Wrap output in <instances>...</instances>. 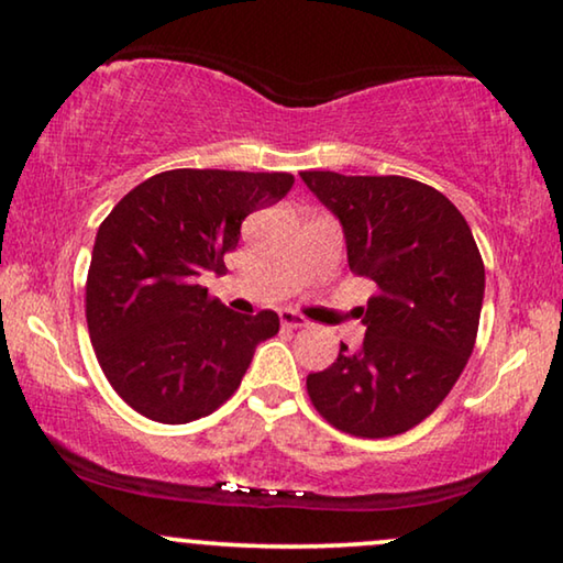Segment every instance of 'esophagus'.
<instances>
[{"mask_svg":"<svg viewBox=\"0 0 563 563\" xmlns=\"http://www.w3.org/2000/svg\"><path fill=\"white\" fill-rule=\"evenodd\" d=\"M279 320H282V328H287V330H302V328H310V320L302 318V314L291 312V310H284V312H279Z\"/></svg>","mask_w":563,"mask_h":563,"instance_id":"1","label":"esophagus"}]
</instances>
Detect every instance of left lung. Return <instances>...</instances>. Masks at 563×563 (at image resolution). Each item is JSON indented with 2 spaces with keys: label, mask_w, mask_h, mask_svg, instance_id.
Returning a JSON list of instances; mask_svg holds the SVG:
<instances>
[{
  "label": "left lung",
  "mask_w": 563,
  "mask_h": 563,
  "mask_svg": "<svg viewBox=\"0 0 563 563\" xmlns=\"http://www.w3.org/2000/svg\"><path fill=\"white\" fill-rule=\"evenodd\" d=\"M341 220L349 266L368 276L361 351L307 376L322 418L356 438L407 433L449 397L479 330L484 261L456 205L407 176L302 172Z\"/></svg>",
  "instance_id": "8db88e82"
}]
</instances>
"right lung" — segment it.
<instances>
[{"mask_svg":"<svg viewBox=\"0 0 563 563\" xmlns=\"http://www.w3.org/2000/svg\"><path fill=\"white\" fill-rule=\"evenodd\" d=\"M295 176L174 168L114 205L97 230L87 325L112 389L148 420L184 426L241 387L279 314H238L199 276L225 272L251 212L287 195Z\"/></svg>","mask_w":563,"mask_h":563,"instance_id":"1","label":"right lung"}]
</instances>
